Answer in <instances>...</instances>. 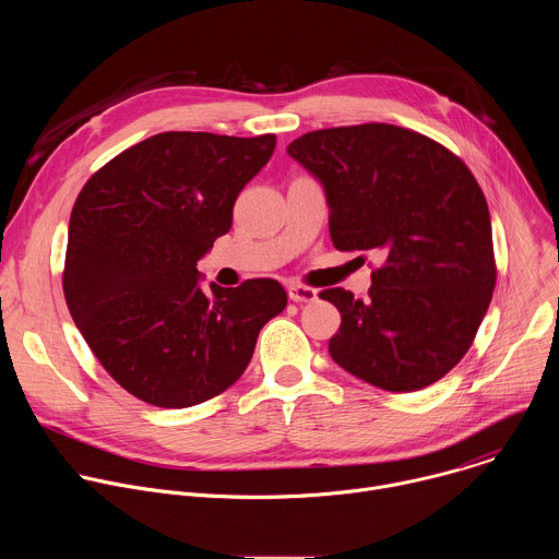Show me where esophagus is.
Here are the masks:
<instances>
[{"label": "esophagus", "mask_w": 559, "mask_h": 559, "mask_svg": "<svg viewBox=\"0 0 559 559\" xmlns=\"http://www.w3.org/2000/svg\"><path fill=\"white\" fill-rule=\"evenodd\" d=\"M287 296H289V300H294V302H311V300H316L318 292L311 289V287H307V285H289V287H287Z\"/></svg>", "instance_id": "1"}]
</instances>
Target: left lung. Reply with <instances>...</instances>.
Wrapping results in <instances>:
<instances>
[{
	"instance_id": "obj_1",
	"label": "left lung",
	"mask_w": 559,
	"mask_h": 559,
	"mask_svg": "<svg viewBox=\"0 0 559 559\" xmlns=\"http://www.w3.org/2000/svg\"><path fill=\"white\" fill-rule=\"evenodd\" d=\"M325 190L332 243L378 252L369 298L321 292L343 316L330 354L384 391H418L471 347L496 287L491 216L444 145L389 123L316 130L287 145Z\"/></svg>"
}]
</instances>
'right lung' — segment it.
I'll return each instance as SVG.
<instances>
[{
  "label": "right lung",
  "instance_id": "obj_1",
  "mask_svg": "<svg viewBox=\"0 0 559 559\" xmlns=\"http://www.w3.org/2000/svg\"><path fill=\"white\" fill-rule=\"evenodd\" d=\"M274 147V134L162 132L115 156L79 192L66 302L104 369L139 401L186 409L223 393L285 309L272 278L203 289L197 270Z\"/></svg>",
  "mask_w": 559,
  "mask_h": 559
}]
</instances>
